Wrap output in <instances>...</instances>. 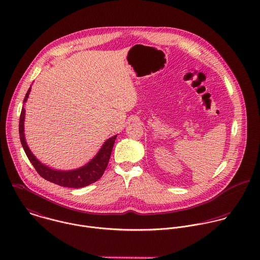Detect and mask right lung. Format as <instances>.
Returning <instances> with one entry per match:
<instances>
[{
  "mask_svg": "<svg viewBox=\"0 0 260 260\" xmlns=\"http://www.w3.org/2000/svg\"><path fill=\"white\" fill-rule=\"evenodd\" d=\"M30 90H31V87L28 89L26 93L24 103H26L29 96ZM24 119H25V109L22 108L20 121H19V134H20L21 144L29 160L31 161V164L33 165L37 173L42 178H44L49 182H52L56 185H59L62 187H68V188H82L96 182L99 179L102 178L107 167L116 136L108 139L103 145L98 155L85 166L72 171H58V170H53L51 168H48L47 166L41 164L29 150L27 143L25 141V136H24Z\"/></svg>",
  "mask_w": 260,
  "mask_h": 260,
  "instance_id": "right-lung-1",
  "label": "right lung"
}]
</instances>
